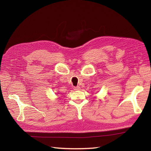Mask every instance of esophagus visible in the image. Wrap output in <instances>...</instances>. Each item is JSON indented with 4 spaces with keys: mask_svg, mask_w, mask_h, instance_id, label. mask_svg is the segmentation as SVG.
<instances>
[{
    "mask_svg": "<svg viewBox=\"0 0 151 151\" xmlns=\"http://www.w3.org/2000/svg\"><path fill=\"white\" fill-rule=\"evenodd\" d=\"M74 89L75 91H77V90H79L81 89H80V87L79 86H76V87H74Z\"/></svg>",
    "mask_w": 151,
    "mask_h": 151,
    "instance_id": "obj_1",
    "label": "esophagus"
}]
</instances>
